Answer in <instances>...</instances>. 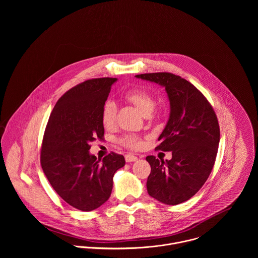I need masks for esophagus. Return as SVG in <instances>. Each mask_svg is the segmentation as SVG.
Returning a JSON list of instances; mask_svg holds the SVG:
<instances>
[{
  "mask_svg": "<svg viewBox=\"0 0 258 258\" xmlns=\"http://www.w3.org/2000/svg\"><path fill=\"white\" fill-rule=\"evenodd\" d=\"M137 159H138V158H137L136 156L132 155V154H127V155H125V161L128 162V163L134 162V161H136Z\"/></svg>",
  "mask_w": 258,
  "mask_h": 258,
  "instance_id": "34e87169",
  "label": "esophagus"
}]
</instances>
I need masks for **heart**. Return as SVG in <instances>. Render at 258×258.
<instances>
[{
	"mask_svg": "<svg viewBox=\"0 0 258 258\" xmlns=\"http://www.w3.org/2000/svg\"><path fill=\"white\" fill-rule=\"evenodd\" d=\"M125 98L137 109H139L144 116H148L154 110L156 105V100L154 96L146 90L140 88L128 91L125 94ZM117 105L113 100H107L103 104L101 120L106 128H111L115 125L117 119ZM119 143L122 146L131 150H138L143 146V142L135 134H125L119 139Z\"/></svg>",
	"mask_w": 258,
	"mask_h": 258,
	"instance_id": "b5f03b06",
	"label": "heart"
}]
</instances>
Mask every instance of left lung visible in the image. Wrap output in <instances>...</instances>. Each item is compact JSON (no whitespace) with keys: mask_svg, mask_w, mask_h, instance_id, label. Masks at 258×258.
Masks as SVG:
<instances>
[{"mask_svg":"<svg viewBox=\"0 0 258 258\" xmlns=\"http://www.w3.org/2000/svg\"><path fill=\"white\" fill-rule=\"evenodd\" d=\"M136 77L163 85L171 106L156 150L172 151V159L146 157L151 166L148 194L166 205L184 203L200 190L214 168L220 143L218 117L206 96L179 75L154 73Z\"/></svg>","mask_w":258,"mask_h":258,"instance_id":"1","label":"left lung"}]
</instances>
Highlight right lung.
Instances as JSON below:
<instances>
[{"label": "right lung", "instance_id": "add662e5", "mask_svg": "<svg viewBox=\"0 0 258 258\" xmlns=\"http://www.w3.org/2000/svg\"><path fill=\"white\" fill-rule=\"evenodd\" d=\"M116 78L87 79L68 90L48 118L40 165L49 184L70 206L90 212L110 197L123 155L111 152L100 162L89 154L91 142L104 139L102 107Z\"/></svg>", "mask_w": 258, "mask_h": 258}]
</instances>
